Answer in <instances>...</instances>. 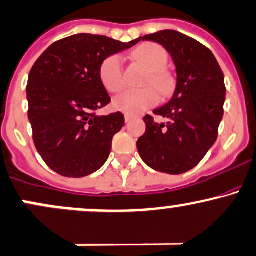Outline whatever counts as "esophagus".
<instances>
[{
  "label": "esophagus",
  "mask_w": 256,
  "mask_h": 256,
  "mask_svg": "<svg viewBox=\"0 0 256 256\" xmlns=\"http://www.w3.org/2000/svg\"><path fill=\"white\" fill-rule=\"evenodd\" d=\"M134 119V116L132 115H130V114H125V122H130L131 120Z\"/></svg>",
  "instance_id": "1"
}]
</instances>
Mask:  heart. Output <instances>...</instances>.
Listing matches in <instances>:
<instances>
[{
  "instance_id": "1",
  "label": "heart",
  "mask_w": 256,
  "mask_h": 256,
  "mask_svg": "<svg viewBox=\"0 0 256 256\" xmlns=\"http://www.w3.org/2000/svg\"><path fill=\"white\" fill-rule=\"evenodd\" d=\"M134 60L148 70L146 78L147 85H154L162 94H168L172 90V78L164 69L168 62L166 50L160 44H143L134 52ZM100 78L110 92H119L125 85L124 78L122 57L120 54L109 56L100 66ZM159 94L153 87H146L142 90H126L114 98L113 106L116 110L125 114H137L146 109L158 104Z\"/></svg>"
}]
</instances>
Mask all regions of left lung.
Masks as SVG:
<instances>
[{"mask_svg":"<svg viewBox=\"0 0 256 256\" xmlns=\"http://www.w3.org/2000/svg\"><path fill=\"white\" fill-rule=\"evenodd\" d=\"M169 52L176 87L168 103L154 109L166 122L143 118L146 132L137 141L143 162L160 172L180 175L200 162L218 138L226 100L224 72L212 52L190 36L162 30L140 38Z\"/></svg>","mask_w":256,"mask_h":256,"instance_id":"obj_1","label":"left lung"}]
</instances>
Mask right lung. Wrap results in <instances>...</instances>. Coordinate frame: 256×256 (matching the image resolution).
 I'll list each match as a JSON object with an SVG mask.
<instances>
[{"label":"right lung","mask_w":256,"mask_h":256,"mask_svg":"<svg viewBox=\"0 0 256 256\" xmlns=\"http://www.w3.org/2000/svg\"><path fill=\"white\" fill-rule=\"evenodd\" d=\"M140 41L76 34L50 44L35 62L28 78V116L36 150L53 171L78 178L104 165L125 118L120 112L94 113L110 102L100 66Z\"/></svg>","instance_id":"add662e5"}]
</instances>
